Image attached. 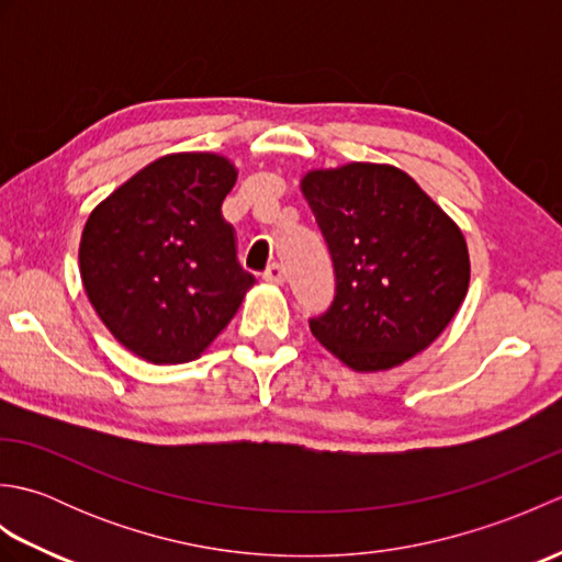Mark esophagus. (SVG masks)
Returning <instances> with one entry per match:
<instances>
[{"label": "esophagus", "mask_w": 562, "mask_h": 562, "mask_svg": "<svg viewBox=\"0 0 562 562\" xmlns=\"http://www.w3.org/2000/svg\"><path fill=\"white\" fill-rule=\"evenodd\" d=\"M262 278H266L272 284H282L284 282V270H282L280 262H272V266H268V270H266V274H262Z\"/></svg>", "instance_id": "obj_1"}]
</instances>
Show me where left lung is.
Listing matches in <instances>:
<instances>
[{
    "label": "left lung",
    "instance_id": "obj_1",
    "mask_svg": "<svg viewBox=\"0 0 562 562\" xmlns=\"http://www.w3.org/2000/svg\"><path fill=\"white\" fill-rule=\"evenodd\" d=\"M302 193L336 272L333 304L308 321L314 338L355 372H381L425 350L469 292L459 226L389 164L308 171Z\"/></svg>",
    "mask_w": 562,
    "mask_h": 562
}]
</instances>
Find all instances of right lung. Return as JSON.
<instances>
[{"label":"right lung","instance_id":"1","mask_svg":"<svg viewBox=\"0 0 562 562\" xmlns=\"http://www.w3.org/2000/svg\"><path fill=\"white\" fill-rule=\"evenodd\" d=\"M229 159L166 154L105 198L79 244L81 282L115 340L151 364L205 352L256 278L238 266L222 202Z\"/></svg>","mask_w":562,"mask_h":562}]
</instances>
